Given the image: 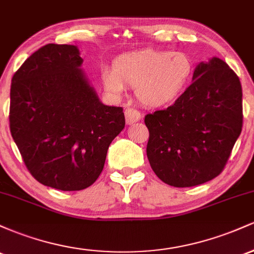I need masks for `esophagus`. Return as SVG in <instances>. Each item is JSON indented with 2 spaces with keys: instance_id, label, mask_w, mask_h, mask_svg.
<instances>
[{
  "instance_id": "1",
  "label": "esophagus",
  "mask_w": 254,
  "mask_h": 254,
  "mask_svg": "<svg viewBox=\"0 0 254 254\" xmlns=\"http://www.w3.org/2000/svg\"><path fill=\"white\" fill-rule=\"evenodd\" d=\"M124 115H125V121H127V124H129V125L136 123V122H138L139 119L142 118L141 113H139L138 111L135 109H131V107L125 109Z\"/></svg>"
}]
</instances>
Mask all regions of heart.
I'll use <instances>...</instances> for the list:
<instances>
[{
	"label": "heart",
	"mask_w": 254,
	"mask_h": 254,
	"mask_svg": "<svg viewBox=\"0 0 254 254\" xmlns=\"http://www.w3.org/2000/svg\"><path fill=\"white\" fill-rule=\"evenodd\" d=\"M192 71L193 63L185 52L145 50L116 58L112 69L101 70V82L113 98L123 97L130 86L145 106L161 107L185 90Z\"/></svg>",
	"instance_id": "obj_1"
}]
</instances>
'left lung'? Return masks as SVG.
<instances>
[{
  "instance_id": "left-lung-1",
  "label": "left lung",
  "mask_w": 254,
  "mask_h": 254,
  "mask_svg": "<svg viewBox=\"0 0 254 254\" xmlns=\"http://www.w3.org/2000/svg\"><path fill=\"white\" fill-rule=\"evenodd\" d=\"M147 156L162 182L190 188L217 177L243 127V89L224 61L197 64L192 83L166 110L147 115Z\"/></svg>"
}]
</instances>
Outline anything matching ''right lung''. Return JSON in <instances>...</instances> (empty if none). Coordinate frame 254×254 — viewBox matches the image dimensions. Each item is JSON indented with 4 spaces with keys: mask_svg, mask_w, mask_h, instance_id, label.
Instances as JSON below:
<instances>
[{
    "mask_svg": "<svg viewBox=\"0 0 254 254\" xmlns=\"http://www.w3.org/2000/svg\"><path fill=\"white\" fill-rule=\"evenodd\" d=\"M82 63L76 45L48 44L11 78V137L32 176L62 191L98 179L125 127L123 109L101 103Z\"/></svg>",
    "mask_w": 254,
    "mask_h": 254,
    "instance_id": "right-lung-1",
    "label": "right lung"
}]
</instances>
